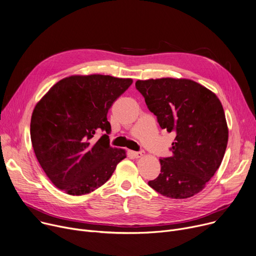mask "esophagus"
I'll use <instances>...</instances> for the list:
<instances>
[{
	"label": "esophagus",
	"mask_w": 256,
	"mask_h": 256,
	"mask_svg": "<svg viewBox=\"0 0 256 256\" xmlns=\"http://www.w3.org/2000/svg\"><path fill=\"white\" fill-rule=\"evenodd\" d=\"M133 154V156H135V158H142V156H144V152H132Z\"/></svg>",
	"instance_id": "obj_1"
}]
</instances>
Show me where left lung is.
<instances>
[{"mask_svg": "<svg viewBox=\"0 0 256 256\" xmlns=\"http://www.w3.org/2000/svg\"><path fill=\"white\" fill-rule=\"evenodd\" d=\"M135 86L160 127L176 133L172 156L160 159L161 173L148 186L171 199L200 192L220 168L228 140L218 97L188 78L137 80Z\"/></svg>", "mask_w": 256, "mask_h": 256, "instance_id": "8db88e82", "label": "left lung"}]
</instances>
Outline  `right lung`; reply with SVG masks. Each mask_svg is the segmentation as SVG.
<instances>
[{
	"mask_svg": "<svg viewBox=\"0 0 256 256\" xmlns=\"http://www.w3.org/2000/svg\"><path fill=\"white\" fill-rule=\"evenodd\" d=\"M133 83L104 74H74L53 85L36 104L30 120L34 154L51 182L82 196L104 184L126 152L110 146L108 112ZM100 128L107 132L96 143Z\"/></svg>",
	"mask_w": 256,
	"mask_h": 256,
	"instance_id": "obj_1",
	"label": "right lung"
}]
</instances>
